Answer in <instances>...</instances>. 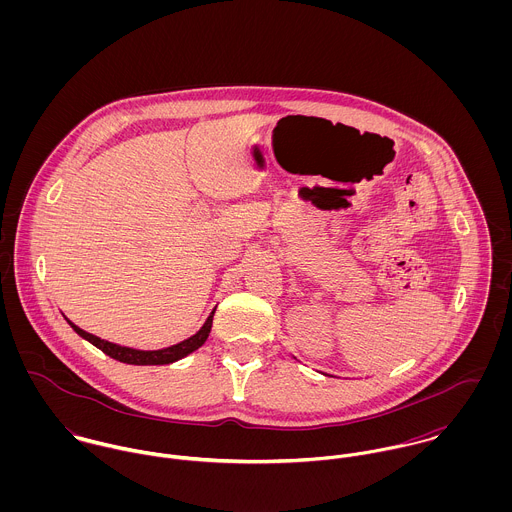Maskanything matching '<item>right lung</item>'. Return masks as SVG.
Instances as JSON below:
<instances>
[{
    "label": "right lung",
    "instance_id": "obj_1",
    "mask_svg": "<svg viewBox=\"0 0 512 512\" xmlns=\"http://www.w3.org/2000/svg\"><path fill=\"white\" fill-rule=\"evenodd\" d=\"M217 309V307H215ZM215 309L211 311V315L207 317V321L203 323V327L191 335L189 339L177 343V345H171V347H165V349H157V351H142V349H132V347H124V345H116V343H110V341H104L92 333H86L84 329L76 327L73 321H69L67 317V323L73 327L74 331L86 339L88 343H92L96 349H100L102 353H106L108 357L120 361V363H126V365H171V363H177L181 359H185L187 355L195 353L199 347L205 345V341L209 339V333H211V327H213V317H215Z\"/></svg>",
    "mask_w": 512,
    "mask_h": 512
}]
</instances>
